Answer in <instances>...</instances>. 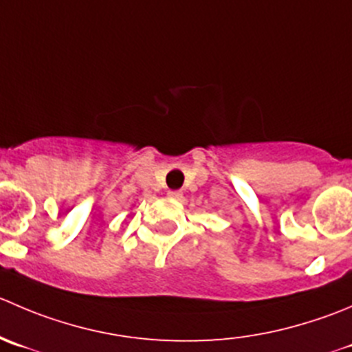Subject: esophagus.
I'll return each mask as SVG.
<instances>
[{
    "label": "esophagus",
    "mask_w": 352,
    "mask_h": 352,
    "mask_svg": "<svg viewBox=\"0 0 352 352\" xmlns=\"http://www.w3.org/2000/svg\"><path fill=\"white\" fill-rule=\"evenodd\" d=\"M168 197L170 199H182V192L180 190H168Z\"/></svg>",
    "instance_id": "obj_1"
}]
</instances>
